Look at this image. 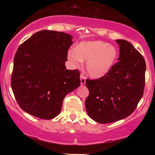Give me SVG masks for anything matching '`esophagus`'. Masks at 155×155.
<instances>
[{
  "label": "esophagus",
  "instance_id": "1",
  "mask_svg": "<svg viewBox=\"0 0 155 155\" xmlns=\"http://www.w3.org/2000/svg\"><path fill=\"white\" fill-rule=\"evenodd\" d=\"M80 80H81V84H84L86 83V77L84 76L81 75L80 76Z\"/></svg>",
  "mask_w": 155,
  "mask_h": 155
}]
</instances>
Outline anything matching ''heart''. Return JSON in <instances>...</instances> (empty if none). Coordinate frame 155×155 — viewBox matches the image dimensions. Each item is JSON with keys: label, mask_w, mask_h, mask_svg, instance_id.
Instances as JSON below:
<instances>
[{"label": "heart", "mask_w": 155, "mask_h": 155, "mask_svg": "<svg viewBox=\"0 0 155 155\" xmlns=\"http://www.w3.org/2000/svg\"><path fill=\"white\" fill-rule=\"evenodd\" d=\"M117 58V48L101 41L81 42L77 48L68 52V58L75 66H81L83 60L87 61V72L95 79L106 76L116 63Z\"/></svg>", "instance_id": "heart-1"}]
</instances>
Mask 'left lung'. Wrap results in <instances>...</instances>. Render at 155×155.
Instances as JSON below:
<instances>
[{"label":"left lung","mask_w":155,"mask_h":155,"mask_svg":"<svg viewBox=\"0 0 155 155\" xmlns=\"http://www.w3.org/2000/svg\"><path fill=\"white\" fill-rule=\"evenodd\" d=\"M120 56L106 76L86 80L89 96L85 101L90 117L101 124L126 118L134 111L143 94L146 63L130 42L118 39Z\"/></svg>","instance_id":"1"}]
</instances>
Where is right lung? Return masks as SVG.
Returning a JSON list of instances; mask_svg holds the SVG:
<instances>
[{"label": "right lung", "instance_id": "1", "mask_svg": "<svg viewBox=\"0 0 155 155\" xmlns=\"http://www.w3.org/2000/svg\"><path fill=\"white\" fill-rule=\"evenodd\" d=\"M71 35L44 30L19 46L15 56L11 85L23 111L51 120L61 111L64 97L80 84L79 71L67 70Z\"/></svg>", "mask_w": 155, "mask_h": 155}]
</instances>
